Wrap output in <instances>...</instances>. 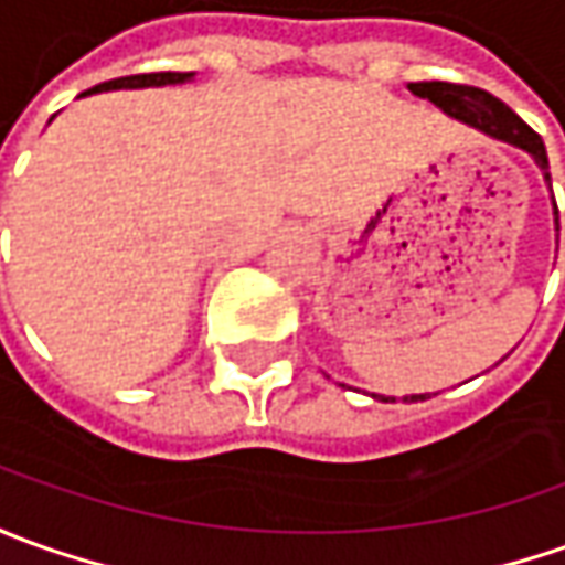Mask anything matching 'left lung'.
<instances>
[{
  "label": "left lung",
  "instance_id": "left-lung-1",
  "mask_svg": "<svg viewBox=\"0 0 565 565\" xmlns=\"http://www.w3.org/2000/svg\"><path fill=\"white\" fill-rule=\"evenodd\" d=\"M408 89L417 98H427L433 105L445 110L448 117L473 126L476 132L494 138V141H504L510 148H520L525 151L539 170L544 172V182H551V172H547V151H544V141L535 129H529L513 110H510L501 98H494L486 89H476V86H458V83H408ZM554 225L559 232V210L554 201ZM380 402H395L393 395H374ZM427 395H405V402H424Z\"/></svg>",
  "mask_w": 565,
  "mask_h": 565
}]
</instances>
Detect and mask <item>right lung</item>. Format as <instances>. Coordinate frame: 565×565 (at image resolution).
Masks as SVG:
<instances>
[{
    "label": "right lung",
    "instance_id": "right-lung-1",
    "mask_svg": "<svg viewBox=\"0 0 565 565\" xmlns=\"http://www.w3.org/2000/svg\"><path fill=\"white\" fill-rule=\"evenodd\" d=\"M194 73H136V76H120V79H110V83H102L95 89L83 92V95H92V92H110V89H145V86H175V83H188Z\"/></svg>",
    "mask_w": 565,
    "mask_h": 565
}]
</instances>
